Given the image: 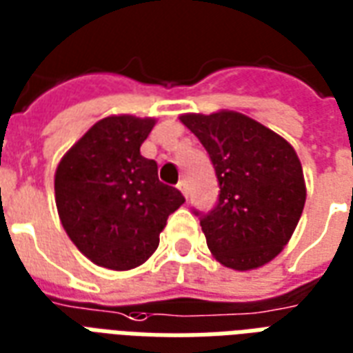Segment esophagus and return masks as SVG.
<instances>
[{"label": "esophagus", "instance_id": "obj_1", "mask_svg": "<svg viewBox=\"0 0 353 353\" xmlns=\"http://www.w3.org/2000/svg\"><path fill=\"white\" fill-rule=\"evenodd\" d=\"M176 188H179L180 192H182V195H184V197H188V182L186 180H180L179 184H176Z\"/></svg>", "mask_w": 353, "mask_h": 353}]
</instances>
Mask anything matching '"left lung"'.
I'll return each mask as SVG.
<instances>
[{"instance_id":"8db88e82","label":"left lung","mask_w":353,"mask_h":353,"mask_svg":"<svg viewBox=\"0 0 353 353\" xmlns=\"http://www.w3.org/2000/svg\"><path fill=\"white\" fill-rule=\"evenodd\" d=\"M180 122L201 141L220 184L218 205L201 218L208 250L233 271L263 267L292 239L307 201L297 152L235 110L188 112Z\"/></svg>"}]
</instances>
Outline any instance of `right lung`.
Segmentation results:
<instances>
[{"label": "right lung", "instance_id": "obj_1", "mask_svg": "<svg viewBox=\"0 0 353 353\" xmlns=\"http://www.w3.org/2000/svg\"><path fill=\"white\" fill-rule=\"evenodd\" d=\"M156 118L112 114L95 122L58 163L54 195L61 225L92 263L130 271L156 252L167 218L184 203L141 156Z\"/></svg>", "mask_w": 353, "mask_h": 353}]
</instances>
